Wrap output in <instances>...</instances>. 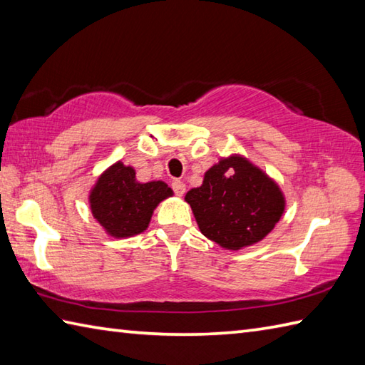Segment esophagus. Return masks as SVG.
I'll return each mask as SVG.
<instances>
[{
  "mask_svg": "<svg viewBox=\"0 0 365 365\" xmlns=\"http://www.w3.org/2000/svg\"><path fill=\"white\" fill-rule=\"evenodd\" d=\"M173 190L177 196H183L185 191H187V185L180 180H174L173 182Z\"/></svg>",
  "mask_w": 365,
  "mask_h": 365,
  "instance_id": "34e87169",
  "label": "esophagus"
}]
</instances>
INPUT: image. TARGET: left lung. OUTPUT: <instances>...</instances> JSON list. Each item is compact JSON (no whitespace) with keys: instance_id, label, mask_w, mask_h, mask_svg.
Segmentation results:
<instances>
[{"instance_id":"obj_1","label":"left lung","mask_w":365,"mask_h":365,"mask_svg":"<svg viewBox=\"0 0 365 365\" xmlns=\"http://www.w3.org/2000/svg\"><path fill=\"white\" fill-rule=\"evenodd\" d=\"M190 204L199 230L224 250L262 242L285 212V196L265 170L240 153L222 157L191 188Z\"/></svg>"}]
</instances>
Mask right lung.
<instances>
[{
    "label": "right lung",
    "instance_id": "right-lung-1",
    "mask_svg": "<svg viewBox=\"0 0 365 365\" xmlns=\"http://www.w3.org/2000/svg\"><path fill=\"white\" fill-rule=\"evenodd\" d=\"M174 195L165 182H139L136 170L122 161L106 168L89 191L96 221L113 238H128L149 227L153 210Z\"/></svg>",
    "mask_w": 365,
    "mask_h": 365
}]
</instances>
